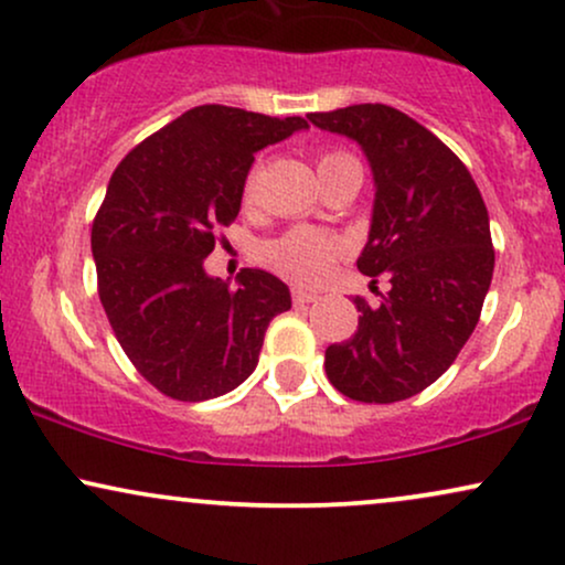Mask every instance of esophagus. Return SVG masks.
I'll return each instance as SVG.
<instances>
[{
  "mask_svg": "<svg viewBox=\"0 0 565 565\" xmlns=\"http://www.w3.org/2000/svg\"><path fill=\"white\" fill-rule=\"evenodd\" d=\"M315 301H319V296H317V294H309V290H301V288H296V290H294V303H296V306L315 303Z\"/></svg>",
  "mask_w": 565,
  "mask_h": 565,
  "instance_id": "esophagus-1",
  "label": "esophagus"
}]
</instances>
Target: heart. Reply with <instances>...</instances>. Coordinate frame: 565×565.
<instances>
[{"label": "heart", "instance_id": "b5f03b06", "mask_svg": "<svg viewBox=\"0 0 565 565\" xmlns=\"http://www.w3.org/2000/svg\"><path fill=\"white\" fill-rule=\"evenodd\" d=\"M348 154H324L319 159V164L330 162V159H340ZM254 193V180L248 178L246 188H243V199H250ZM340 250V243L330 235L319 233V230H309V227H298L285 233L282 238L271 241L264 246L262 250V262L267 264L269 269H275L277 275L288 277V280L301 282V285H315L319 280H324L327 271L332 269V262H335Z\"/></svg>", "mask_w": 565, "mask_h": 565}]
</instances>
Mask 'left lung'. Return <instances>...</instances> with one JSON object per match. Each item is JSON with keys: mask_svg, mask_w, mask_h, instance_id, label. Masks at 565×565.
Segmentation results:
<instances>
[{"mask_svg": "<svg viewBox=\"0 0 565 565\" xmlns=\"http://www.w3.org/2000/svg\"><path fill=\"white\" fill-rule=\"evenodd\" d=\"M309 120L364 151L374 204L356 267L390 280L377 306L353 298L359 330L327 348V377L353 401H406L443 377L482 315L495 269L482 193L440 138L387 104Z\"/></svg>", "mask_w": 565, "mask_h": 565, "instance_id": "1", "label": "left lung"}]
</instances>
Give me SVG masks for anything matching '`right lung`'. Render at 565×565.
<instances>
[{
  "instance_id": "obj_1",
  "label": "right lung",
  "mask_w": 565,
  "mask_h": 565,
  "mask_svg": "<svg viewBox=\"0 0 565 565\" xmlns=\"http://www.w3.org/2000/svg\"><path fill=\"white\" fill-rule=\"evenodd\" d=\"M309 128L303 117L188 109L117 164L90 230L99 298L117 343L159 393L209 401L246 382L290 290L264 269L235 288L204 259L238 217L254 154Z\"/></svg>"
}]
</instances>
